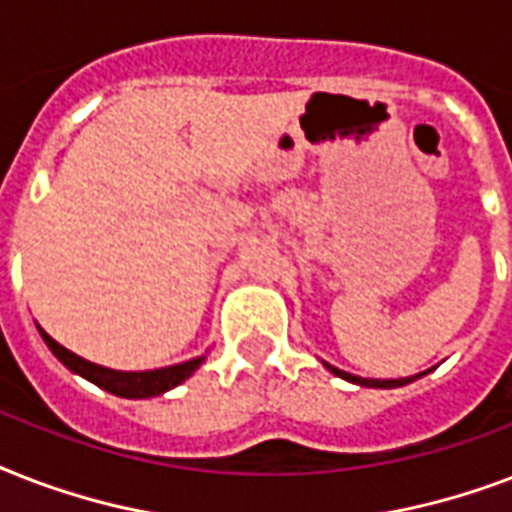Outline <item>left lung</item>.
<instances>
[{"instance_id":"8db88e82","label":"left lung","mask_w":512,"mask_h":512,"mask_svg":"<svg viewBox=\"0 0 512 512\" xmlns=\"http://www.w3.org/2000/svg\"><path fill=\"white\" fill-rule=\"evenodd\" d=\"M329 369H332L337 377H342V380L356 382V385H366V388H393V385H404V382H409V380H369V377H353V374L335 369V366H329Z\"/></svg>"}]
</instances>
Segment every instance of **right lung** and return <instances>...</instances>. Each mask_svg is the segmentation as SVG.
Masks as SVG:
<instances>
[{
  "mask_svg": "<svg viewBox=\"0 0 512 512\" xmlns=\"http://www.w3.org/2000/svg\"><path fill=\"white\" fill-rule=\"evenodd\" d=\"M39 335L47 342V348L58 356L60 364H66L71 372L82 374L84 380L95 382L98 388L108 390V393H114V396L122 398L159 396L164 390L175 388V385H180L183 380H188V377L199 369L201 361H204V356H199L191 358V361H185V364L164 366V369H154V372H116V369H106V366L84 361V358H79L76 353H71V350H66L63 345H58L44 329H39Z\"/></svg>",
  "mask_w": 512,
  "mask_h": 512,
  "instance_id": "right-lung-1",
  "label": "right lung"
}]
</instances>
